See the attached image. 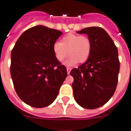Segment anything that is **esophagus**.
Masks as SVG:
<instances>
[{
    "label": "esophagus",
    "mask_w": 131,
    "mask_h": 131,
    "mask_svg": "<svg viewBox=\"0 0 131 131\" xmlns=\"http://www.w3.org/2000/svg\"><path fill=\"white\" fill-rule=\"evenodd\" d=\"M67 74H70V71H71V68H69V67H68V68H67Z\"/></svg>",
    "instance_id": "obj_1"
}]
</instances>
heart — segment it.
<instances>
[{
	"label": "heart",
	"instance_id": "1",
	"mask_svg": "<svg viewBox=\"0 0 131 131\" xmlns=\"http://www.w3.org/2000/svg\"><path fill=\"white\" fill-rule=\"evenodd\" d=\"M55 59L61 62L68 55L70 57L64 62L67 66H73L78 63H84L90 57L92 42L89 37L68 33L63 36L61 42H55L52 48Z\"/></svg>",
	"mask_w": 131,
	"mask_h": 131
}]
</instances>
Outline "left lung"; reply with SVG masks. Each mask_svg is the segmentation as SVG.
<instances>
[{
	"label": "left lung",
	"instance_id": "left-lung-1",
	"mask_svg": "<svg viewBox=\"0 0 131 131\" xmlns=\"http://www.w3.org/2000/svg\"><path fill=\"white\" fill-rule=\"evenodd\" d=\"M77 33L88 35L92 51L85 63L70 73L74 97L80 106L95 109L105 104L116 89L120 67L117 48L101 27L85 28Z\"/></svg>",
	"mask_w": 131,
	"mask_h": 131
}]
</instances>
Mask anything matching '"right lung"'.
<instances>
[{
  "mask_svg": "<svg viewBox=\"0 0 131 131\" xmlns=\"http://www.w3.org/2000/svg\"><path fill=\"white\" fill-rule=\"evenodd\" d=\"M62 32L43 25L27 29L11 53L10 73L19 97L28 105L43 108L57 98L67 68L54 56L53 43Z\"/></svg>",
  "mask_w": 131,
  "mask_h": 131,
  "instance_id": "obj_1",
  "label": "right lung"
}]
</instances>
